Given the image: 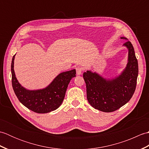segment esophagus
<instances>
[{
    "label": "esophagus",
    "mask_w": 149,
    "mask_h": 149,
    "mask_svg": "<svg viewBox=\"0 0 149 149\" xmlns=\"http://www.w3.org/2000/svg\"><path fill=\"white\" fill-rule=\"evenodd\" d=\"M76 73H77V75H81L82 74V72H83V68L82 67V66H78L76 67Z\"/></svg>",
    "instance_id": "obj_1"
}]
</instances>
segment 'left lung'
<instances>
[{
    "mask_svg": "<svg viewBox=\"0 0 149 149\" xmlns=\"http://www.w3.org/2000/svg\"><path fill=\"white\" fill-rule=\"evenodd\" d=\"M121 38L127 40L125 37ZM123 45L129 50L128 63L118 77L106 80L95 72L87 71L83 74L88 102L101 111L109 113L118 109L130 100L135 91L138 75V60L131 42L126 41Z\"/></svg>",
    "mask_w": 149,
    "mask_h": 149,
    "instance_id": "left-lung-1",
    "label": "left lung"
}]
</instances>
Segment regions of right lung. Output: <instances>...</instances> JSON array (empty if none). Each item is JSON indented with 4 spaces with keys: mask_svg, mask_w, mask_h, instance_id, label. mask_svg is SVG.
Segmentation results:
<instances>
[{
    "mask_svg": "<svg viewBox=\"0 0 149 149\" xmlns=\"http://www.w3.org/2000/svg\"><path fill=\"white\" fill-rule=\"evenodd\" d=\"M13 56L11 62L12 86L19 101L28 109L37 113H47L61 106L70 81L75 77L76 71L72 70L61 73L47 88L38 90H27L19 84L14 71Z\"/></svg>",
    "mask_w": 149,
    "mask_h": 149,
    "instance_id": "1",
    "label": "right lung"
}]
</instances>
